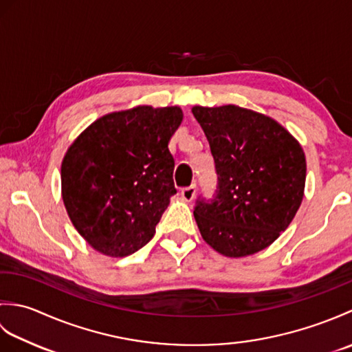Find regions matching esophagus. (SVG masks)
Wrapping results in <instances>:
<instances>
[{
    "label": "esophagus",
    "instance_id": "esophagus-1",
    "mask_svg": "<svg viewBox=\"0 0 352 352\" xmlns=\"http://www.w3.org/2000/svg\"><path fill=\"white\" fill-rule=\"evenodd\" d=\"M195 193H197V186L192 184V186H189V188L182 189V198L184 201H192L193 198H195Z\"/></svg>",
    "mask_w": 352,
    "mask_h": 352
}]
</instances>
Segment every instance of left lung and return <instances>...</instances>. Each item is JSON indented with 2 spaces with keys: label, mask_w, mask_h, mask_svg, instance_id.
Masks as SVG:
<instances>
[{
  "label": "left lung",
  "mask_w": 352,
  "mask_h": 352,
  "mask_svg": "<svg viewBox=\"0 0 352 352\" xmlns=\"http://www.w3.org/2000/svg\"><path fill=\"white\" fill-rule=\"evenodd\" d=\"M210 144L219 190L193 216L206 243L226 257L252 256L286 230L304 198L307 163L300 142L251 109L193 106Z\"/></svg>",
  "instance_id": "1"
}]
</instances>
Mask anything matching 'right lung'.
I'll return each mask as SVG.
<instances>
[{"label":"right lung","mask_w":352,"mask_h":352,"mask_svg":"<svg viewBox=\"0 0 352 352\" xmlns=\"http://www.w3.org/2000/svg\"><path fill=\"white\" fill-rule=\"evenodd\" d=\"M178 106L111 111L81 131L62 160V199L80 236L109 257L145 246L177 193L169 140Z\"/></svg>","instance_id":"right-lung-1"}]
</instances>
